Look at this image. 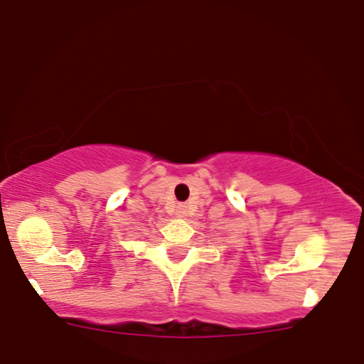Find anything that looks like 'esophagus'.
I'll return each mask as SVG.
<instances>
[{"instance_id": "1", "label": "esophagus", "mask_w": 364, "mask_h": 364, "mask_svg": "<svg viewBox=\"0 0 364 364\" xmlns=\"http://www.w3.org/2000/svg\"><path fill=\"white\" fill-rule=\"evenodd\" d=\"M176 215L179 216V218H185V216L188 215L186 205H178V206H176Z\"/></svg>"}]
</instances>
